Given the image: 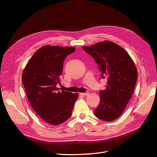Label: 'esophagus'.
Returning <instances> with one entry per match:
<instances>
[{"label": "esophagus", "instance_id": "34e87169", "mask_svg": "<svg viewBox=\"0 0 157 157\" xmlns=\"http://www.w3.org/2000/svg\"><path fill=\"white\" fill-rule=\"evenodd\" d=\"M80 95H82V96H88V95L89 94V92H86V93H80Z\"/></svg>", "mask_w": 157, "mask_h": 157}]
</instances>
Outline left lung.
<instances>
[{
    "label": "left lung",
    "instance_id": "obj_1",
    "mask_svg": "<svg viewBox=\"0 0 157 157\" xmlns=\"http://www.w3.org/2000/svg\"><path fill=\"white\" fill-rule=\"evenodd\" d=\"M82 48L98 65L101 78L107 80L106 88L99 92L100 102L95 115L105 121L115 120L124 111L134 92L137 79L134 61L125 50L109 40Z\"/></svg>",
    "mask_w": 157,
    "mask_h": 157
}]
</instances>
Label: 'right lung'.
<instances>
[{
  "instance_id": "right-lung-1",
  "label": "right lung",
  "mask_w": 157,
  "mask_h": 157,
  "mask_svg": "<svg viewBox=\"0 0 157 157\" xmlns=\"http://www.w3.org/2000/svg\"><path fill=\"white\" fill-rule=\"evenodd\" d=\"M74 47L42 46L28 61L22 74V83L32 108L42 120L58 125L71 117L78 94L60 91L63 61Z\"/></svg>"
}]
</instances>
